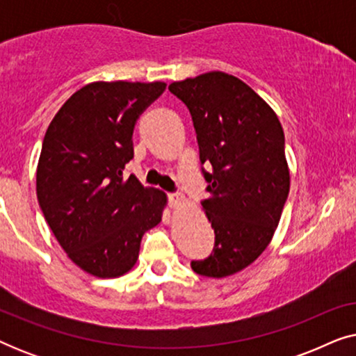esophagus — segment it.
Listing matches in <instances>:
<instances>
[{
  "label": "esophagus",
  "mask_w": 356,
  "mask_h": 356,
  "mask_svg": "<svg viewBox=\"0 0 356 356\" xmlns=\"http://www.w3.org/2000/svg\"><path fill=\"white\" fill-rule=\"evenodd\" d=\"M168 201L172 206H177V204L181 201V196L178 193H168Z\"/></svg>",
  "instance_id": "esophagus-1"
}]
</instances>
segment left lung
<instances>
[{
	"label": "left lung",
	"instance_id": "obj_1",
	"mask_svg": "<svg viewBox=\"0 0 356 356\" xmlns=\"http://www.w3.org/2000/svg\"><path fill=\"white\" fill-rule=\"evenodd\" d=\"M168 90L191 113L209 193L202 207L216 233L211 254L191 267L213 279L236 274L269 245L289 197L284 129L250 86L225 72L173 82Z\"/></svg>",
	"mask_w": 356,
	"mask_h": 356
}]
</instances>
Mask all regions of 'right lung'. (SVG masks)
Masks as SVG:
<instances>
[{
  "label": "right lung",
  "mask_w": 356,
  "mask_h": 356,
  "mask_svg": "<svg viewBox=\"0 0 356 356\" xmlns=\"http://www.w3.org/2000/svg\"><path fill=\"white\" fill-rule=\"evenodd\" d=\"M163 90V82H92L66 100L43 138L38 204L70 259L92 275L128 272L143 235L162 218L165 193L126 177V163L136 120Z\"/></svg>",
  "instance_id": "right-lung-1"
}]
</instances>
